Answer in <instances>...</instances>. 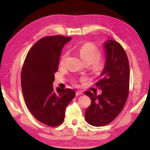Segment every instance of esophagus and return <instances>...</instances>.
Instances as JSON below:
<instances>
[{"mask_svg":"<svg viewBox=\"0 0 150 150\" xmlns=\"http://www.w3.org/2000/svg\"><path fill=\"white\" fill-rule=\"evenodd\" d=\"M83 95L82 91H76V95L77 96H79V95Z\"/></svg>","mask_w":150,"mask_h":150,"instance_id":"esophagus-1","label":"esophagus"}]
</instances>
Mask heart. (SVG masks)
<instances>
[{
  "instance_id": "obj_1",
  "label": "heart",
  "mask_w": 150,
  "mask_h": 150,
  "mask_svg": "<svg viewBox=\"0 0 150 150\" xmlns=\"http://www.w3.org/2000/svg\"><path fill=\"white\" fill-rule=\"evenodd\" d=\"M81 59L85 64L92 65V70L95 74L102 73L105 67V61L100 57V52L98 48L91 43H86L79 50ZM68 56V53L63 54L60 59V64L63 65Z\"/></svg>"
}]
</instances>
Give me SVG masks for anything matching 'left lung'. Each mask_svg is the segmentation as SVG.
I'll use <instances>...</instances> for the list:
<instances>
[{
    "mask_svg": "<svg viewBox=\"0 0 150 150\" xmlns=\"http://www.w3.org/2000/svg\"><path fill=\"white\" fill-rule=\"evenodd\" d=\"M103 47L105 67L95 84L102 93L85 92L91 100L85 110V120L94 126H105L115 120L125 105L129 92L130 66L124 48L112 40H106Z\"/></svg>",
    "mask_w": 150,
    "mask_h": 150,
    "instance_id": "8db88e82",
    "label": "left lung"
}]
</instances>
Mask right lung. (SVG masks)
I'll return each mask as SVG.
<instances>
[{"label": "right lung", "mask_w": 150, "mask_h": 150, "mask_svg": "<svg viewBox=\"0 0 150 150\" xmlns=\"http://www.w3.org/2000/svg\"><path fill=\"white\" fill-rule=\"evenodd\" d=\"M71 40L63 35L38 40L29 51L21 73V86L28 108L40 122L57 126L65 118V109L75 97L71 88H53L64 45Z\"/></svg>", "instance_id": "obj_1"}]
</instances>
